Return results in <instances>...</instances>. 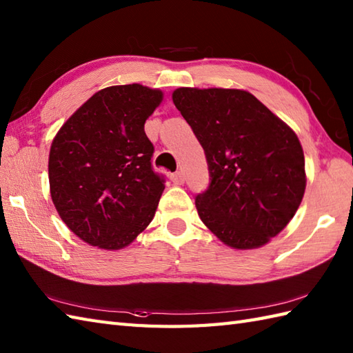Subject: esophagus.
Listing matches in <instances>:
<instances>
[{"mask_svg":"<svg viewBox=\"0 0 353 353\" xmlns=\"http://www.w3.org/2000/svg\"><path fill=\"white\" fill-rule=\"evenodd\" d=\"M171 181H172V183H176V185H182V183L185 182V174H183V171H176V172H172V174H171Z\"/></svg>","mask_w":353,"mask_h":353,"instance_id":"34e87169","label":"esophagus"}]
</instances>
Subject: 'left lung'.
Instances as JSON below:
<instances>
[{
	"instance_id": "left-lung-1",
	"label": "left lung",
	"mask_w": 353,
	"mask_h": 353,
	"mask_svg": "<svg viewBox=\"0 0 353 353\" xmlns=\"http://www.w3.org/2000/svg\"><path fill=\"white\" fill-rule=\"evenodd\" d=\"M172 101L205 150L209 186L199 216L234 249H256L287 226L303 199L305 157L296 133L239 89L179 88Z\"/></svg>"
}]
</instances>
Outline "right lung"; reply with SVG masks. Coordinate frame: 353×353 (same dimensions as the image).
Wrapping results in <instances>:
<instances>
[{
  "instance_id": "right-lung-1",
  "label": "right lung",
  "mask_w": 353,
  "mask_h": 353,
  "mask_svg": "<svg viewBox=\"0 0 353 353\" xmlns=\"http://www.w3.org/2000/svg\"><path fill=\"white\" fill-rule=\"evenodd\" d=\"M161 101V91L138 83L101 89L52 141V203L85 243L123 249L153 220L165 179L153 170L144 124Z\"/></svg>"
}]
</instances>
